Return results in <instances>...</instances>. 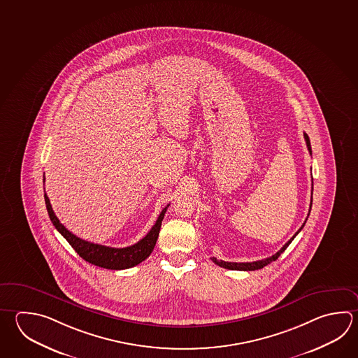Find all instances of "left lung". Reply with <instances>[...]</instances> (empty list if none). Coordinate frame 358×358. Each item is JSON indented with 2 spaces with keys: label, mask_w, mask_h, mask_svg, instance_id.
Masks as SVG:
<instances>
[{
  "label": "left lung",
  "mask_w": 358,
  "mask_h": 358,
  "mask_svg": "<svg viewBox=\"0 0 358 358\" xmlns=\"http://www.w3.org/2000/svg\"><path fill=\"white\" fill-rule=\"evenodd\" d=\"M303 138H305V142H306V147H308V150H309V153L311 155V145H310V139H309V136L306 133H303ZM313 194V192H311ZM311 205H313V197H311L310 201V210ZM310 210H309V213H310ZM309 216V214H308ZM306 220H308V217H306ZM306 220L303 222V225H301V228L297 230L296 233H295V236L291 238L290 241L287 242V243L283 245L281 250H278L277 253L275 255H272V256L268 257V258H264V259H261V261H255V262H245V264H236V262H225V261H217L215 257H213L211 259H213V262L214 264H217V266H220V267H223V268H227V270H233V271H256L261 270V268H264V266H267V264H270L271 262H273V261H276L278 257L281 256V253L285 252V250L289 247V244L294 241V238L301 231V229L303 228V225L306 223Z\"/></svg>",
  "instance_id": "obj_1"
}]
</instances>
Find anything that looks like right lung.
<instances>
[{"mask_svg": "<svg viewBox=\"0 0 358 358\" xmlns=\"http://www.w3.org/2000/svg\"><path fill=\"white\" fill-rule=\"evenodd\" d=\"M44 199H45L48 214H49V217L55 225V229L58 230L62 236L67 239L68 243L72 245V248L85 261H87L88 264L99 266L102 268H108V270H127V268L141 264L150 256L152 250H155L157 239H158L163 217L169 206L167 205L162 210V213L158 216L155 225L152 227V229L149 230L148 234L141 239L138 243L133 244L130 247H125V248H113V247H106L101 244H94L87 242V241H83L81 238L76 236L73 233H71L55 216L47 194H44Z\"/></svg>", "mask_w": 358, "mask_h": 358, "instance_id": "1", "label": "right lung"}]
</instances>
